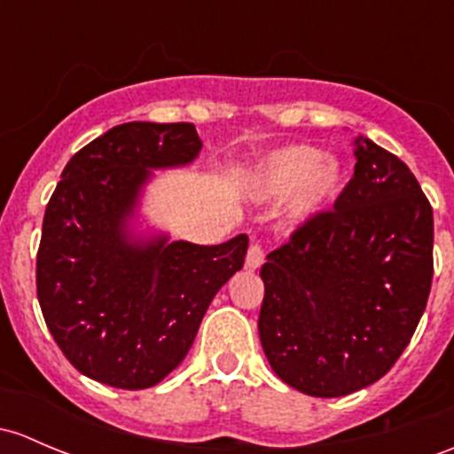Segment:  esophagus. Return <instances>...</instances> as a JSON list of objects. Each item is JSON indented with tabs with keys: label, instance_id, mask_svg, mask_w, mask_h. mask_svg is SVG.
<instances>
[{
	"label": "esophagus",
	"instance_id": "obj_1",
	"mask_svg": "<svg viewBox=\"0 0 454 454\" xmlns=\"http://www.w3.org/2000/svg\"><path fill=\"white\" fill-rule=\"evenodd\" d=\"M265 261V250L259 241H252L250 247H247V256H246V265L247 270H259Z\"/></svg>",
	"mask_w": 454,
	"mask_h": 454
}]
</instances>
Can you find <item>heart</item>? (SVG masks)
<instances>
[{
	"mask_svg": "<svg viewBox=\"0 0 454 454\" xmlns=\"http://www.w3.org/2000/svg\"><path fill=\"white\" fill-rule=\"evenodd\" d=\"M343 174L335 160L322 159L311 145H289L267 159L259 176L263 198H283L289 193V215L307 219L340 193Z\"/></svg>",
	"mask_w": 454,
	"mask_h": 454,
	"instance_id": "heart-1",
	"label": "heart"
}]
</instances>
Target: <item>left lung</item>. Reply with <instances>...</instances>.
Segmentation results:
<instances>
[{"label": "left lung", "instance_id": "8db88e82", "mask_svg": "<svg viewBox=\"0 0 454 454\" xmlns=\"http://www.w3.org/2000/svg\"><path fill=\"white\" fill-rule=\"evenodd\" d=\"M355 176L331 211L267 254L259 335L271 370L317 398L383 379L427 309L433 208L407 165L359 135Z\"/></svg>", "mask_w": 454, "mask_h": 454}]
</instances>
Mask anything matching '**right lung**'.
I'll return each instance as SVG.
<instances>
[{"instance_id": "1", "label": "right lung", "mask_w": 454, "mask_h": 454, "mask_svg": "<svg viewBox=\"0 0 454 454\" xmlns=\"http://www.w3.org/2000/svg\"><path fill=\"white\" fill-rule=\"evenodd\" d=\"M200 147L193 123H121L71 156L47 202L38 304L67 361L89 379L119 389L160 383L243 267L246 235L219 246L123 237L150 167L191 163Z\"/></svg>"}]
</instances>
